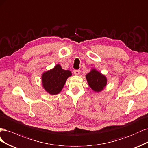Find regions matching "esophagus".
Listing matches in <instances>:
<instances>
[{
    "instance_id": "obj_1",
    "label": "esophagus",
    "mask_w": 148,
    "mask_h": 148,
    "mask_svg": "<svg viewBox=\"0 0 148 148\" xmlns=\"http://www.w3.org/2000/svg\"><path fill=\"white\" fill-rule=\"evenodd\" d=\"M74 73L75 75H79L80 74V70H78V69H75L74 71Z\"/></svg>"
}]
</instances>
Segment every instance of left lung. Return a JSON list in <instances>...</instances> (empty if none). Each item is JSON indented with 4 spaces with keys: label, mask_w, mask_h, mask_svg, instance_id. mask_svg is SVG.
Wrapping results in <instances>:
<instances>
[{
    "label": "left lung",
    "mask_w": 148,
    "mask_h": 148,
    "mask_svg": "<svg viewBox=\"0 0 148 148\" xmlns=\"http://www.w3.org/2000/svg\"><path fill=\"white\" fill-rule=\"evenodd\" d=\"M86 79L90 87L96 92L102 91L107 84L106 76L95 69H92L86 75Z\"/></svg>",
    "instance_id": "1"
}]
</instances>
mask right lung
Here are the masks:
<instances>
[{"mask_svg": "<svg viewBox=\"0 0 148 148\" xmlns=\"http://www.w3.org/2000/svg\"><path fill=\"white\" fill-rule=\"evenodd\" d=\"M72 75L69 70H64L60 64L44 73L42 75L43 87L50 95L58 94L63 88L67 79Z\"/></svg>", "mask_w": 148, "mask_h": 148, "instance_id": "add662e5", "label": "right lung"}]
</instances>
